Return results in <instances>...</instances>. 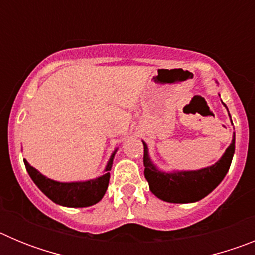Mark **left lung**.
Here are the masks:
<instances>
[{"mask_svg":"<svg viewBox=\"0 0 255 255\" xmlns=\"http://www.w3.org/2000/svg\"><path fill=\"white\" fill-rule=\"evenodd\" d=\"M143 145L144 176L153 194L168 203H193L207 197L226 176L235 153V136L217 163L197 171L162 172L150 161L147 144L143 141Z\"/></svg>","mask_w":255,"mask_h":255,"instance_id":"1","label":"left lung"}]
</instances>
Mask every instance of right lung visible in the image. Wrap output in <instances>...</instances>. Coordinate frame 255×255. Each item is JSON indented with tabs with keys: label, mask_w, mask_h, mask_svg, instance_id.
<instances>
[{
	"label": "right lung",
	"mask_w": 255,
	"mask_h": 255,
	"mask_svg": "<svg viewBox=\"0 0 255 255\" xmlns=\"http://www.w3.org/2000/svg\"><path fill=\"white\" fill-rule=\"evenodd\" d=\"M116 150L112 153L111 158L106 166L105 175L94 180H88V181L58 182L43 176L34 167H31L26 159H24V163L31 180L52 202L65 207H89L98 203L107 190L110 171H111L112 161H114Z\"/></svg>",
	"instance_id": "add662e5"
}]
</instances>
